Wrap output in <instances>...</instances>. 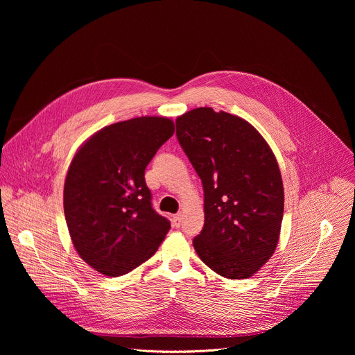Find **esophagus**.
Masks as SVG:
<instances>
[{
  "label": "esophagus",
  "mask_w": 355,
  "mask_h": 355,
  "mask_svg": "<svg viewBox=\"0 0 355 355\" xmlns=\"http://www.w3.org/2000/svg\"><path fill=\"white\" fill-rule=\"evenodd\" d=\"M181 219H182L181 214H177V215L173 218V226H174V227H180V226H181Z\"/></svg>",
  "instance_id": "1"
}]
</instances>
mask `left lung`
<instances>
[{
  "label": "left lung",
  "instance_id": "8db88e82",
  "mask_svg": "<svg viewBox=\"0 0 355 355\" xmlns=\"http://www.w3.org/2000/svg\"><path fill=\"white\" fill-rule=\"evenodd\" d=\"M177 139L204 187L199 259L216 274L244 279L274 254L284 215L277 159L247 121L196 108L175 121Z\"/></svg>",
  "mask_w": 355,
  "mask_h": 355
}]
</instances>
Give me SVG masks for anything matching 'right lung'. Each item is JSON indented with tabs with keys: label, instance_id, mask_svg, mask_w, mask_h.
<instances>
[{
	"label": "right lung",
	"instance_id": "obj_1",
	"mask_svg": "<svg viewBox=\"0 0 355 355\" xmlns=\"http://www.w3.org/2000/svg\"><path fill=\"white\" fill-rule=\"evenodd\" d=\"M173 133L168 118H133L101 129L76 153L64 182V216L77 252L95 271L130 272L170 230V220L151 205L144 170Z\"/></svg>",
	"mask_w": 355,
	"mask_h": 355
}]
</instances>
